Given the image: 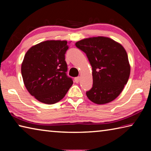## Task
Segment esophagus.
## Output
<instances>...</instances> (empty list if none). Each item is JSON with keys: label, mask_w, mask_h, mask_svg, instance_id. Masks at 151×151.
Wrapping results in <instances>:
<instances>
[{"label": "esophagus", "mask_w": 151, "mask_h": 151, "mask_svg": "<svg viewBox=\"0 0 151 151\" xmlns=\"http://www.w3.org/2000/svg\"><path fill=\"white\" fill-rule=\"evenodd\" d=\"M80 80H81V77H76L75 78V83H79V81H80Z\"/></svg>", "instance_id": "obj_1"}]
</instances>
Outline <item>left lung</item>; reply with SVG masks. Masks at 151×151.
<instances>
[{
    "label": "left lung",
    "mask_w": 151,
    "mask_h": 151,
    "mask_svg": "<svg viewBox=\"0 0 151 151\" xmlns=\"http://www.w3.org/2000/svg\"><path fill=\"white\" fill-rule=\"evenodd\" d=\"M76 47L86 53L93 70V87L86 93L93 103L114 101L129 80L131 66L127 51L115 40L105 37L79 40Z\"/></svg>",
    "instance_id": "left-lung-1"
}]
</instances>
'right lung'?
Returning <instances> with one entry per match:
<instances>
[{"label": "right lung", "instance_id": "add662e5", "mask_svg": "<svg viewBox=\"0 0 151 151\" xmlns=\"http://www.w3.org/2000/svg\"><path fill=\"white\" fill-rule=\"evenodd\" d=\"M68 48L66 40H46L32 46L24 55L21 65L24 86L41 103H58L73 84L66 74Z\"/></svg>", "mask_w": 151, "mask_h": 151}]
</instances>
